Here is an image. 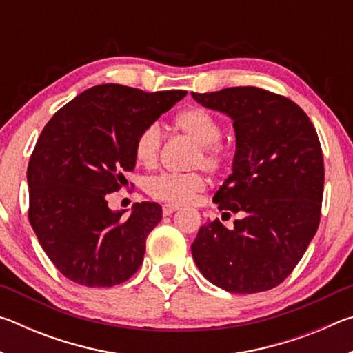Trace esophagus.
<instances>
[{"label": "esophagus", "mask_w": 353, "mask_h": 353, "mask_svg": "<svg viewBox=\"0 0 353 353\" xmlns=\"http://www.w3.org/2000/svg\"><path fill=\"white\" fill-rule=\"evenodd\" d=\"M177 205H171V204H165L162 207V212H163V216H170L171 213H174L177 210Z\"/></svg>", "instance_id": "1"}]
</instances>
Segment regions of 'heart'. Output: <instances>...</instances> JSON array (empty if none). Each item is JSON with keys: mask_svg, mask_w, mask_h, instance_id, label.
<instances>
[{"mask_svg": "<svg viewBox=\"0 0 353 353\" xmlns=\"http://www.w3.org/2000/svg\"><path fill=\"white\" fill-rule=\"evenodd\" d=\"M176 128L191 141L198 145L193 166H202L210 172L223 170L225 163V149L219 143L221 124L216 117L201 107H191L176 117ZM163 134L160 124L152 123L141 130L135 141V157L141 165L154 166L162 151ZM205 188V179L198 172L193 174H163L149 179L146 191L154 199L168 204H188Z\"/></svg>", "mask_w": 353, "mask_h": 353, "instance_id": "heart-1", "label": "heart"}]
</instances>
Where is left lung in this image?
<instances>
[{"label":"left lung","mask_w":353,"mask_h":353,"mask_svg":"<svg viewBox=\"0 0 353 353\" xmlns=\"http://www.w3.org/2000/svg\"><path fill=\"white\" fill-rule=\"evenodd\" d=\"M234 121L232 174L213 202L241 213L234 229L204 224L191 254L208 282L236 294L276 288L290 276L318 230L324 159L316 129L291 99L256 87L191 93Z\"/></svg>","instance_id":"1"}]
</instances>
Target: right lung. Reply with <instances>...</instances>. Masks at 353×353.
I'll return each instance as SVG.
<instances>
[{"mask_svg":"<svg viewBox=\"0 0 353 353\" xmlns=\"http://www.w3.org/2000/svg\"><path fill=\"white\" fill-rule=\"evenodd\" d=\"M185 94L103 83L77 94L41 130L28 165L29 223L71 282L105 288L139 271L162 207L137 202L123 219L124 210L112 212L105 194L135 168L139 134Z\"/></svg>","mask_w":353,"mask_h":353,"instance_id":"1","label":"right lung"}]
</instances>
